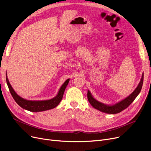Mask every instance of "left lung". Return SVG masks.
Masks as SVG:
<instances>
[{"label":"left lung","instance_id":"left-lung-1","mask_svg":"<svg viewBox=\"0 0 151 151\" xmlns=\"http://www.w3.org/2000/svg\"><path fill=\"white\" fill-rule=\"evenodd\" d=\"M143 79L144 73H142L141 80L134 91L131 94H130L128 97H125L117 103H116L115 104L107 105L98 101L92 96L91 92L89 90L88 91V99L91 105L95 109L99 110L101 112L110 114L119 113L127 108L138 96V94L141 92L142 84H143Z\"/></svg>","mask_w":151,"mask_h":151}]
</instances>
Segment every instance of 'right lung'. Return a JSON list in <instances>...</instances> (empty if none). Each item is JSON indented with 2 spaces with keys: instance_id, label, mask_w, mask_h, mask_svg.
Returning <instances> with one entry per match:
<instances>
[{
  "instance_id": "add662e5",
  "label": "right lung",
  "mask_w": 151,
  "mask_h": 151,
  "mask_svg": "<svg viewBox=\"0 0 151 151\" xmlns=\"http://www.w3.org/2000/svg\"><path fill=\"white\" fill-rule=\"evenodd\" d=\"M6 81L13 98L14 99V101L17 103V104L19 106H20L23 109L29 111L40 112L54 108L59 104V103L62 99L65 90L69 83L70 79H67V80L63 83V84L60 88L56 96H55L54 98L51 99L44 100H26L18 96L17 92H16L13 89L12 86H11L9 81V79L7 78L6 72Z\"/></svg>"
}]
</instances>
